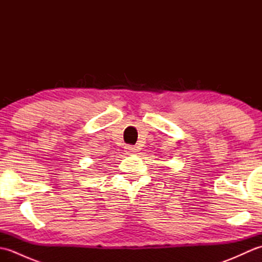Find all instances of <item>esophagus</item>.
Returning <instances> with one entry per match:
<instances>
[{
	"mask_svg": "<svg viewBox=\"0 0 262 262\" xmlns=\"http://www.w3.org/2000/svg\"><path fill=\"white\" fill-rule=\"evenodd\" d=\"M137 151V148L133 145H127L125 146V152L128 154H134Z\"/></svg>",
	"mask_w": 262,
	"mask_h": 262,
	"instance_id": "34e87169",
	"label": "esophagus"
}]
</instances>
